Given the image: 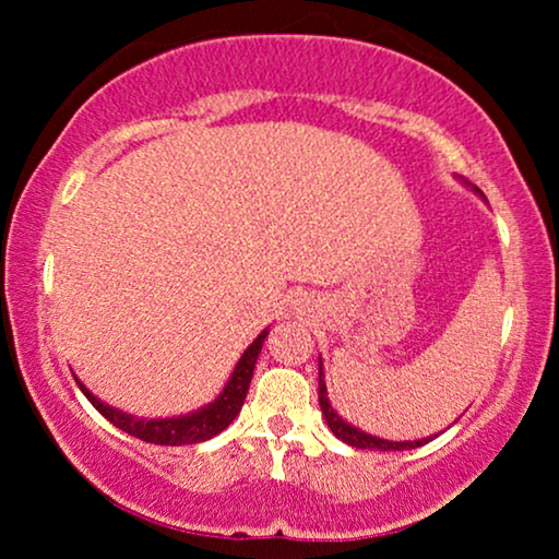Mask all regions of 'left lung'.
<instances>
[{"label": "left lung", "mask_w": 559, "mask_h": 559, "mask_svg": "<svg viewBox=\"0 0 559 559\" xmlns=\"http://www.w3.org/2000/svg\"><path fill=\"white\" fill-rule=\"evenodd\" d=\"M478 195H484L480 190L473 186ZM318 402H320V409H323V417L328 427H331V432L335 438L346 442L350 448H361V450H412V448H419L425 445L427 440L432 438H423V440H404V442H394V440H384V438H377V435H369L364 430H358V427L348 425L346 419H341L338 412L331 407V402H328V389H325V373H323V364H318Z\"/></svg>", "instance_id": "1"}]
</instances>
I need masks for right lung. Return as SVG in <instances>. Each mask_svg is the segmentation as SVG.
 <instances>
[{
    "label": "right lung",
    "instance_id": "add662e5",
    "mask_svg": "<svg viewBox=\"0 0 559 559\" xmlns=\"http://www.w3.org/2000/svg\"><path fill=\"white\" fill-rule=\"evenodd\" d=\"M270 331H262L254 338V343L243 350V356L236 364L231 379L226 381L224 392H221L211 404H205L203 409L190 412V415L182 417H170V419H140L134 415H127V412L114 409L102 400H96L94 394L88 392L86 386H79L81 392L86 394V400L94 404V407L102 412V415L109 419L114 427L132 435V438H140L144 442H155V445H195V442L211 440L213 435L224 432L228 425L234 423L236 415L241 412V404L247 400L251 377H254V364L259 358V350L264 346V338Z\"/></svg>",
    "mask_w": 559,
    "mask_h": 559
}]
</instances>
